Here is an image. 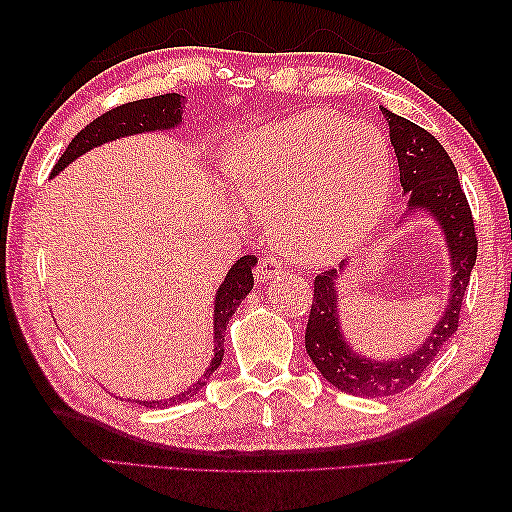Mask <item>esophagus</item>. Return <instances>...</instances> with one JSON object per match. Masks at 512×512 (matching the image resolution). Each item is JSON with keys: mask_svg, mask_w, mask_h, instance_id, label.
Wrapping results in <instances>:
<instances>
[{"mask_svg": "<svg viewBox=\"0 0 512 512\" xmlns=\"http://www.w3.org/2000/svg\"><path fill=\"white\" fill-rule=\"evenodd\" d=\"M281 273H284V266H281L279 259H275V257H262V259H259V264H257L255 277H257V281H268V279H273V277H279Z\"/></svg>", "mask_w": 512, "mask_h": 512, "instance_id": "obj_1", "label": "esophagus"}]
</instances>
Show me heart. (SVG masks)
Masks as SVG:
<instances>
[{
    "mask_svg": "<svg viewBox=\"0 0 512 512\" xmlns=\"http://www.w3.org/2000/svg\"><path fill=\"white\" fill-rule=\"evenodd\" d=\"M391 156L376 129L334 110H306L250 127L228 151L246 211L270 217L279 248L325 264L361 246L383 217Z\"/></svg>",
    "mask_w": 512,
    "mask_h": 512,
    "instance_id": "1",
    "label": "heart"
}]
</instances>
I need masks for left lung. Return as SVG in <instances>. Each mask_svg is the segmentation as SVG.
Masks as SVG:
<instances>
[{
    "mask_svg": "<svg viewBox=\"0 0 512 512\" xmlns=\"http://www.w3.org/2000/svg\"><path fill=\"white\" fill-rule=\"evenodd\" d=\"M380 112L389 123L391 147L396 151L400 169V187L407 195L405 220H400V224L418 211L433 217L449 253L451 286L440 321L416 350L380 361L356 352L341 330L339 281L350 262H341L339 268L325 270L314 279V299L306 328L308 356L330 385L361 398L396 396L427 372L458 330L464 292L477 257L471 209L447 151L427 129L391 114L385 107H380Z\"/></svg>",
    "mask_w": 512,
    "mask_h": 512,
    "instance_id": "1",
    "label": "left lung"
}]
</instances>
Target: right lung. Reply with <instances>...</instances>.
Masks as SVG:
<instances>
[{"label": "right lung", "instance_id": "obj_1", "mask_svg": "<svg viewBox=\"0 0 512 512\" xmlns=\"http://www.w3.org/2000/svg\"><path fill=\"white\" fill-rule=\"evenodd\" d=\"M182 110H184V96L182 94H160L154 99H140L134 103H125L116 110L105 112L103 116L96 118L88 127L81 129L79 134L72 138V143L65 147L63 156L59 158L57 165H54L50 178L59 176V173L72 165V162L88 154L90 149L101 147L105 143H112V140L125 138V136H136V134H147V132H169V129H176L182 125ZM257 259L253 255L239 257L237 262L228 270L222 286L215 292L213 301V358L209 367L204 369L200 380H195L191 387L182 394H176L169 400H136L138 405H145L149 409H162L167 405H178V402L189 400L191 396L198 394V391L206 385V380L213 376L217 367L222 365L224 356V332L226 323L231 321L239 303L246 299V295L253 290V268Z\"/></svg>", "mask_w": 512, "mask_h": 512}]
</instances>
